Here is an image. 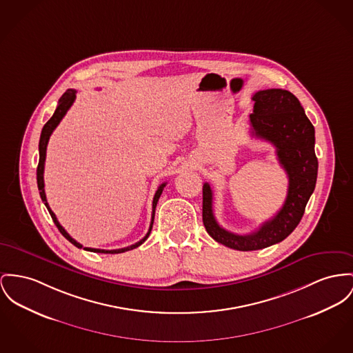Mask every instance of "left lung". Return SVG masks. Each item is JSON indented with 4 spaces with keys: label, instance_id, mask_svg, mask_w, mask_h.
Returning <instances> with one entry per match:
<instances>
[{
    "label": "left lung",
    "instance_id": "1",
    "mask_svg": "<svg viewBox=\"0 0 353 353\" xmlns=\"http://www.w3.org/2000/svg\"><path fill=\"white\" fill-rule=\"evenodd\" d=\"M252 135L270 141L286 171L288 195L277 214L250 234H234L221 228L212 212V190L203 185L202 218L206 232L216 242L241 252L259 250L283 241L300 223L314 191L319 162L314 154V127L299 99L285 90L272 88L253 96Z\"/></svg>",
    "mask_w": 353,
    "mask_h": 353
}]
</instances>
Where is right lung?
<instances>
[{"label":"right lung","instance_id":"obj_1","mask_svg":"<svg viewBox=\"0 0 353 353\" xmlns=\"http://www.w3.org/2000/svg\"><path fill=\"white\" fill-rule=\"evenodd\" d=\"M74 99H76V91H74V90H68L65 94H63V96L60 97V100H59V105H57V108H56V111H54L53 117L49 119L47 123H46V125L43 127L41 137H40V143H39L40 159H39V165H37V186H39V191H40V196H41V199H43L44 205L47 206L48 212L50 214V216H52V219H53L54 225H56V226H57V229L60 230V233L64 235V236L71 242L72 245H74L76 248L81 249V248H83V245H81V243H79L77 241H74V239L72 238L71 235L68 234V233L65 232V229L59 223V221H57V218H56L54 212L50 210V208H49V205H48L47 202L46 190H44V165H46V157H47L48 141H49V138H50V135H52L53 130L59 125V123L61 121V119L65 117L67 111L71 108V105L73 104ZM165 186V183H162V185L158 188V190H157L155 195H154V201H152V215H151L150 229H148L147 234L144 235L139 242H137V243H134V245H131V246L123 248V249H115V250H104V249H94V248H84V249H85V250H88V252H94V253L118 254V253H124V252H128V250H132V249H135V248L141 246V243L148 238V235L151 233V229H152V225H154V216H155L157 203H158V201H159V198H161V195H162V191H163Z\"/></svg>","mask_w":353,"mask_h":353}]
</instances>
